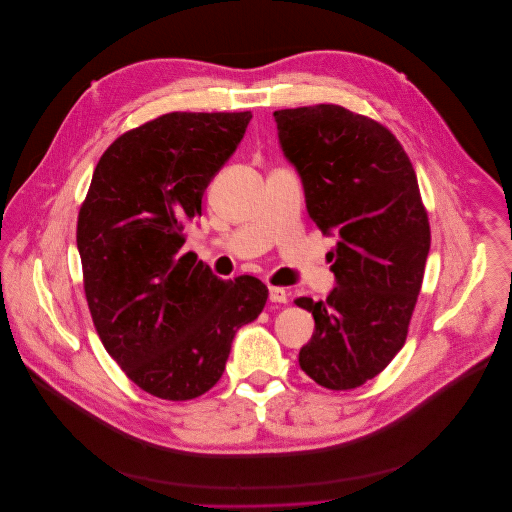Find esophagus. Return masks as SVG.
Listing matches in <instances>:
<instances>
[{
    "label": "esophagus",
    "mask_w": 512,
    "mask_h": 512,
    "mask_svg": "<svg viewBox=\"0 0 512 512\" xmlns=\"http://www.w3.org/2000/svg\"><path fill=\"white\" fill-rule=\"evenodd\" d=\"M270 301L286 303L288 301V292L284 288H270Z\"/></svg>",
    "instance_id": "1"
}]
</instances>
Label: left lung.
<instances>
[{
  "label": "left lung",
  "mask_w": 512,
  "mask_h": 512,
  "mask_svg": "<svg viewBox=\"0 0 512 512\" xmlns=\"http://www.w3.org/2000/svg\"><path fill=\"white\" fill-rule=\"evenodd\" d=\"M280 147L301 179L305 207L335 236V288L297 297L315 319L301 370L329 390H351L404 347L430 252V222L414 167L378 122L343 106L274 112Z\"/></svg>",
  "instance_id": "obj_1"
}]
</instances>
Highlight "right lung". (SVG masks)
<instances>
[{"mask_svg": "<svg viewBox=\"0 0 512 512\" xmlns=\"http://www.w3.org/2000/svg\"><path fill=\"white\" fill-rule=\"evenodd\" d=\"M250 112H171L126 132L100 157L78 213L84 293L108 355L142 390L191 400L219 382L236 331L268 288L220 280L187 252L185 228L242 142Z\"/></svg>", "mask_w": 512, "mask_h": 512, "instance_id": "add662e5", "label": "right lung"}]
</instances>
